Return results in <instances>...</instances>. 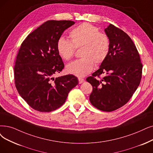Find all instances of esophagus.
<instances>
[{
	"label": "esophagus",
	"instance_id": "1",
	"mask_svg": "<svg viewBox=\"0 0 153 153\" xmlns=\"http://www.w3.org/2000/svg\"><path fill=\"white\" fill-rule=\"evenodd\" d=\"M78 81H79V83H82L85 82V80L83 78H78Z\"/></svg>",
	"mask_w": 153,
	"mask_h": 153
}]
</instances>
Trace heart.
<instances>
[{
	"instance_id": "1",
	"label": "heart",
	"mask_w": 153,
	"mask_h": 153,
	"mask_svg": "<svg viewBox=\"0 0 153 153\" xmlns=\"http://www.w3.org/2000/svg\"><path fill=\"white\" fill-rule=\"evenodd\" d=\"M71 41L63 37L58 39L56 44L59 55L65 61L70 60L76 49L82 48L81 59L68 64L66 70L70 74L83 77L93 70L94 62L101 64L107 57L111 42L108 36L100 33L99 28L88 23H82L70 33Z\"/></svg>"
}]
</instances>
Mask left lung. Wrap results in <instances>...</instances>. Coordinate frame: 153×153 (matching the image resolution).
<instances>
[{
  "mask_svg": "<svg viewBox=\"0 0 153 153\" xmlns=\"http://www.w3.org/2000/svg\"><path fill=\"white\" fill-rule=\"evenodd\" d=\"M105 32L111 42L109 53L87 81L93 87L90 95L92 105L112 112L124 105L136 91L141 80L143 65L135 45L123 30L111 24ZM101 74L104 75L102 79Z\"/></svg>",
  "mask_w": 153,
  "mask_h": 153,
  "instance_id": "obj_1",
  "label": "left lung"
}]
</instances>
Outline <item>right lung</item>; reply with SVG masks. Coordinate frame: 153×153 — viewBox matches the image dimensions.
Returning a JSON list of instances; mask_svg holds the SVG:
<instances>
[{
	"instance_id": "right-lung-1",
	"label": "right lung",
	"mask_w": 153,
	"mask_h": 153,
	"mask_svg": "<svg viewBox=\"0 0 153 153\" xmlns=\"http://www.w3.org/2000/svg\"><path fill=\"white\" fill-rule=\"evenodd\" d=\"M71 21H48L30 33L21 44L14 66L18 93L33 109L42 112L63 105L70 91L78 83L73 75L54 78L64 68L56 44Z\"/></svg>"
}]
</instances>
